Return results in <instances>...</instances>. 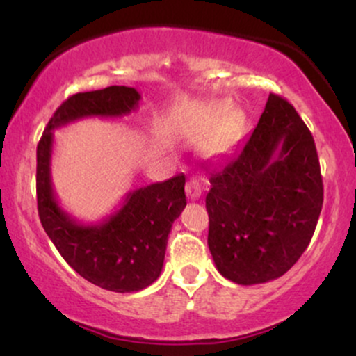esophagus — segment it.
Returning <instances> with one entry per match:
<instances>
[{"label":"esophagus","instance_id":"obj_1","mask_svg":"<svg viewBox=\"0 0 356 356\" xmlns=\"http://www.w3.org/2000/svg\"><path fill=\"white\" fill-rule=\"evenodd\" d=\"M186 194H187V197L191 199V201H195V199L201 197L202 187H201V184H199L197 179H189V181H187Z\"/></svg>","mask_w":356,"mask_h":356}]
</instances>
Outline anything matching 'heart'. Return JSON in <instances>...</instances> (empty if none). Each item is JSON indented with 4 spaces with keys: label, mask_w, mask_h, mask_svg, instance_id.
I'll list each match as a JSON object with an SVG mask.
<instances>
[{
    "label": "heart",
    "mask_w": 356,
    "mask_h": 356,
    "mask_svg": "<svg viewBox=\"0 0 356 356\" xmlns=\"http://www.w3.org/2000/svg\"><path fill=\"white\" fill-rule=\"evenodd\" d=\"M224 115H226V108L224 107H201L195 110V113L192 115L189 120V125H187V132L191 136H199V134L209 132L211 129H214L216 125H219V122L222 120ZM232 130V122L224 120L220 127L218 129L214 136V142L224 140Z\"/></svg>",
    "instance_id": "1"
}]
</instances>
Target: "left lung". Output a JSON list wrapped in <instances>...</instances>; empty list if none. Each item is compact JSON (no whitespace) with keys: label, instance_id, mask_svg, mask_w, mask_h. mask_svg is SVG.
Segmentation results:
<instances>
[{"label":"left lung","instance_id":"1","mask_svg":"<svg viewBox=\"0 0 356 356\" xmlns=\"http://www.w3.org/2000/svg\"><path fill=\"white\" fill-rule=\"evenodd\" d=\"M207 174L218 271L244 286L283 276L308 248L323 206L316 147L295 107L269 93L251 137Z\"/></svg>","mask_w":356,"mask_h":356}]
</instances>
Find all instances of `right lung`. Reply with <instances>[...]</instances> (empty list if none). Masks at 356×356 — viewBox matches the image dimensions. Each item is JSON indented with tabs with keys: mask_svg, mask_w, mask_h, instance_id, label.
<instances>
[{
	"mask_svg": "<svg viewBox=\"0 0 356 356\" xmlns=\"http://www.w3.org/2000/svg\"><path fill=\"white\" fill-rule=\"evenodd\" d=\"M138 100L136 88L118 85L75 93L53 113L36 149V201L44 232L81 277L115 293L140 291L161 276L170 227L187 204L186 175L130 191L120 209L99 224L79 222L53 192V130L87 117L129 115Z\"/></svg>",
	"mask_w": 356,
	"mask_h": 356,
	"instance_id": "obj_1",
	"label": "right lung"
}]
</instances>
